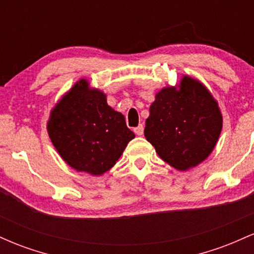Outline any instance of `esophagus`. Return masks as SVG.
<instances>
[{"label": "esophagus", "instance_id": "1", "mask_svg": "<svg viewBox=\"0 0 254 254\" xmlns=\"http://www.w3.org/2000/svg\"><path fill=\"white\" fill-rule=\"evenodd\" d=\"M133 131H135V133L136 135H138V136H142L143 135V131H144V127L143 125H138V127H135V129H133Z\"/></svg>", "mask_w": 254, "mask_h": 254}]
</instances>
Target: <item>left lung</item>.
<instances>
[{
	"label": "left lung",
	"instance_id": "1",
	"mask_svg": "<svg viewBox=\"0 0 254 254\" xmlns=\"http://www.w3.org/2000/svg\"><path fill=\"white\" fill-rule=\"evenodd\" d=\"M222 122L217 101L208 88L185 75L178 87H165L155 95L144 136L165 162L188 171L210 155Z\"/></svg>",
	"mask_w": 254,
	"mask_h": 254
}]
</instances>
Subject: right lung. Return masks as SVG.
Masks as SVG:
<instances>
[{
	"mask_svg": "<svg viewBox=\"0 0 254 254\" xmlns=\"http://www.w3.org/2000/svg\"><path fill=\"white\" fill-rule=\"evenodd\" d=\"M48 132L61 157L77 172L101 176L121 157L135 133L106 94L81 78L50 113Z\"/></svg>",
	"mask_w": 254,
	"mask_h": 254,
	"instance_id": "right-lung-1",
	"label": "right lung"
}]
</instances>
